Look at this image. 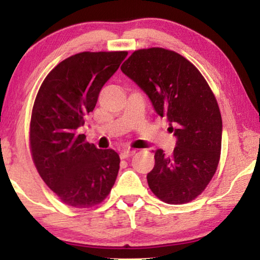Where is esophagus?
Here are the masks:
<instances>
[{"label": "esophagus", "instance_id": "34e87169", "mask_svg": "<svg viewBox=\"0 0 260 260\" xmlns=\"http://www.w3.org/2000/svg\"><path fill=\"white\" fill-rule=\"evenodd\" d=\"M134 154H135L134 149H130V148L123 149V150L120 151V158H127L130 157V156H133Z\"/></svg>", "mask_w": 260, "mask_h": 260}]
</instances>
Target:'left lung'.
<instances>
[{"label": "left lung", "instance_id": "obj_1", "mask_svg": "<svg viewBox=\"0 0 260 260\" xmlns=\"http://www.w3.org/2000/svg\"><path fill=\"white\" fill-rule=\"evenodd\" d=\"M167 116L176 145L172 155L155 151L148 184L159 200L181 205L194 200L218 168L222 120L216 99L199 70L182 55L165 48L135 51L120 67Z\"/></svg>", "mask_w": 260, "mask_h": 260}]
</instances>
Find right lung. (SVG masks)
<instances>
[{
  "label": "right lung",
  "instance_id": "1",
  "mask_svg": "<svg viewBox=\"0 0 260 260\" xmlns=\"http://www.w3.org/2000/svg\"><path fill=\"white\" fill-rule=\"evenodd\" d=\"M126 52H83L58 63L41 84L30 119V150L45 183L63 204L90 208L108 197L119 170L112 149L85 142L78 129Z\"/></svg>",
  "mask_w": 260,
  "mask_h": 260
}]
</instances>
